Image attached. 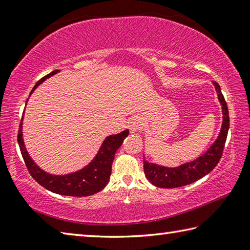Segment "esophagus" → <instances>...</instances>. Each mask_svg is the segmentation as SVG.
<instances>
[{"label": "esophagus", "instance_id": "34e87169", "mask_svg": "<svg viewBox=\"0 0 250 250\" xmlns=\"http://www.w3.org/2000/svg\"><path fill=\"white\" fill-rule=\"evenodd\" d=\"M142 125H143V121L140 117H134L131 119L130 124H129V128L130 131L132 133L138 132V130H140L142 128Z\"/></svg>", "mask_w": 250, "mask_h": 250}]
</instances>
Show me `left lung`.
Here are the masks:
<instances>
[{"label": "left lung", "instance_id": "1", "mask_svg": "<svg viewBox=\"0 0 250 250\" xmlns=\"http://www.w3.org/2000/svg\"><path fill=\"white\" fill-rule=\"evenodd\" d=\"M213 84L217 92L219 103L222 104L223 113V124L217 139L210 146L209 149L201 156H198L196 160L181 164L180 167H162L159 164L147 162L146 159H143V168H145L146 179L156 188H175L191 184L213 171V168L217 166L221 160L228 129H229V116H228L227 104L224 99L221 87L217 83L213 82Z\"/></svg>", "mask_w": 250, "mask_h": 250}]
</instances>
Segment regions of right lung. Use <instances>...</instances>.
Masks as SVG:
<instances>
[{"label": "right lung", "mask_w": 250, "mask_h": 250, "mask_svg": "<svg viewBox=\"0 0 250 250\" xmlns=\"http://www.w3.org/2000/svg\"><path fill=\"white\" fill-rule=\"evenodd\" d=\"M58 71L59 70L52 71V73L46 75L45 77L39 80L32 89L31 95L42 83H44L46 79H48L55 74H57ZM22 129L23 117L20 125L18 142L24 162L26 164L27 170L31 173L33 179L50 192L61 194V195L79 197L89 196L92 195V194L98 193L101 189H104V186L108 184L110 175H111L112 162L113 159H115L116 152L121 146L122 143H124V140L129 134V130L126 129L118 134L108 135L104 140L103 145H101L98 153L96 154L95 158L92 159V161L88 166L83 167L79 171L69 173V174L55 175L49 174V173L42 170L34 162L31 156H29L24 145Z\"/></svg>", "instance_id": "add662e5"}]
</instances>
